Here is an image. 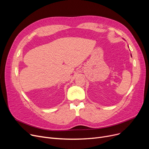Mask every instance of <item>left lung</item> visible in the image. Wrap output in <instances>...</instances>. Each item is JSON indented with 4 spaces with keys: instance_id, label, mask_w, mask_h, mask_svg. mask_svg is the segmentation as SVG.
Here are the masks:
<instances>
[{
    "instance_id": "1",
    "label": "left lung",
    "mask_w": 149,
    "mask_h": 149,
    "mask_svg": "<svg viewBox=\"0 0 149 149\" xmlns=\"http://www.w3.org/2000/svg\"><path fill=\"white\" fill-rule=\"evenodd\" d=\"M131 57H132V55H131Z\"/></svg>"
}]
</instances>
